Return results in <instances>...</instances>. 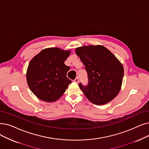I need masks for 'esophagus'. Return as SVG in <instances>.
Segmentation results:
<instances>
[{"instance_id": "obj_1", "label": "esophagus", "mask_w": 149, "mask_h": 149, "mask_svg": "<svg viewBox=\"0 0 149 149\" xmlns=\"http://www.w3.org/2000/svg\"><path fill=\"white\" fill-rule=\"evenodd\" d=\"M74 81L75 82V83H79V79L78 78V77H77V78H75V79L74 80Z\"/></svg>"}]
</instances>
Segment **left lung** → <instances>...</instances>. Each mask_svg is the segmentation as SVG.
I'll use <instances>...</instances> for the list:
<instances>
[{
	"mask_svg": "<svg viewBox=\"0 0 149 149\" xmlns=\"http://www.w3.org/2000/svg\"><path fill=\"white\" fill-rule=\"evenodd\" d=\"M75 53L88 74V85H79L88 100L99 105L116 97L124 77V68L117 58L100 45L78 47Z\"/></svg>",
	"mask_w": 149,
	"mask_h": 149,
	"instance_id": "obj_1",
	"label": "left lung"
}]
</instances>
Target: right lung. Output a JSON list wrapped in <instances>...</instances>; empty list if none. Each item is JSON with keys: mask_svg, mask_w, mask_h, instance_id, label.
Listing matches in <instances>:
<instances>
[{"mask_svg": "<svg viewBox=\"0 0 149 149\" xmlns=\"http://www.w3.org/2000/svg\"><path fill=\"white\" fill-rule=\"evenodd\" d=\"M70 51L57 47L42 50L32 59L27 71L28 85L38 99L51 102L58 99L72 83L64 64Z\"/></svg>", "mask_w": 149, "mask_h": 149, "instance_id": "right-lung-1", "label": "right lung"}]
</instances>
